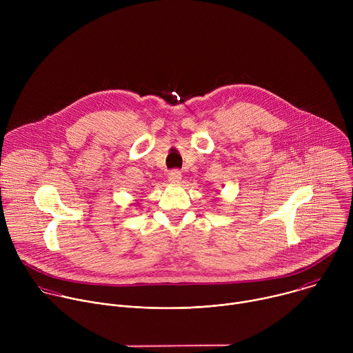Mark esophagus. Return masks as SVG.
I'll use <instances>...</instances> for the list:
<instances>
[{
	"label": "esophagus",
	"instance_id": "1",
	"mask_svg": "<svg viewBox=\"0 0 353 353\" xmlns=\"http://www.w3.org/2000/svg\"><path fill=\"white\" fill-rule=\"evenodd\" d=\"M169 181L172 184H179L181 181V172L180 170H172L169 173Z\"/></svg>",
	"mask_w": 353,
	"mask_h": 353
}]
</instances>
